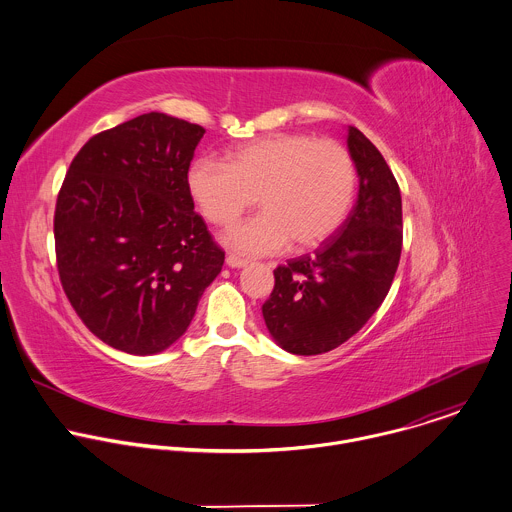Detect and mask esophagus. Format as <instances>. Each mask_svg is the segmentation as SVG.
I'll return each instance as SVG.
<instances>
[{
    "label": "esophagus",
    "mask_w": 512,
    "mask_h": 512,
    "mask_svg": "<svg viewBox=\"0 0 512 512\" xmlns=\"http://www.w3.org/2000/svg\"><path fill=\"white\" fill-rule=\"evenodd\" d=\"M225 261H227V265L233 267V269H239V267H245V265H247L245 259H241V257H237V255H231V253L227 255Z\"/></svg>",
    "instance_id": "esophagus-1"
}]
</instances>
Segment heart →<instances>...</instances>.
<instances>
[{
  "label": "heart",
  "instance_id": "b5f03b06",
  "mask_svg": "<svg viewBox=\"0 0 512 512\" xmlns=\"http://www.w3.org/2000/svg\"><path fill=\"white\" fill-rule=\"evenodd\" d=\"M187 187L203 217L219 227L233 225L259 197L265 213L227 237L237 251L267 255L291 243L295 251H311L347 221L357 193V165L335 139L273 133L231 149L227 163L197 159Z\"/></svg>",
  "mask_w": 512,
  "mask_h": 512
}]
</instances>
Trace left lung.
Listing matches in <instances>:
<instances>
[{
  "mask_svg": "<svg viewBox=\"0 0 512 512\" xmlns=\"http://www.w3.org/2000/svg\"><path fill=\"white\" fill-rule=\"evenodd\" d=\"M359 195L343 227L313 255L279 265L263 319L279 347L321 355L351 339L385 301L403 249L399 183L381 151L349 127Z\"/></svg>",
  "mask_w": 512,
  "mask_h": 512,
  "instance_id": "obj_1",
  "label": "left lung"
}]
</instances>
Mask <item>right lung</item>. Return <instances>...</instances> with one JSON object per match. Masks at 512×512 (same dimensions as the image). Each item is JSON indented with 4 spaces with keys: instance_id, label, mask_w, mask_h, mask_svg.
Segmentation results:
<instances>
[{
    "instance_id": "obj_1",
    "label": "right lung",
    "mask_w": 512,
    "mask_h": 512,
    "mask_svg": "<svg viewBox=\"0 0 512 512\" xmlns=\"http://www.w3.org/2000/svg\"><path fill=\"white\" fill-rule=\"evenodd\" d=\"M205 129L143 113L93 135L55 203L61 287L103 343L155 355L189 327L225 251L193 211L187 173Z\"/></svg>"
}]
</instances>
